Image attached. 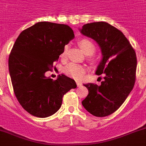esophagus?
<instances>
[{"label": "esophagus", "instance_id": "1", "mask_svg": "<svg viewBox=\"0 0 146 146\" xmlns=\"http://www.w3.org/2000/svg\"><path fill=\"white\" fill-rule=\"evenodd\" d=\"M76 84H77V86H82V84L80 83V81H76Z\"/></svg>", "mask_w": 146, "mask_h": 146}]
</instances>
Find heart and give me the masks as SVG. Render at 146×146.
I'll return each instance as SVG.
<instances>
[{"mask_svg": "<svg viewBox=\"0 0 146 146\" xmlns=\"http://www.w3.org/2000/svg\"><path fill=\"white\" fill-rule=\"evenodd\" d=\"M79 45L82 48V50H84V52L89 55V60L92 62L96 61V58L94 56L93 53L96 51V44H94L91 39L87 38H84L80 39L79 42ZM67 49H68V46L66 45L64 47V48L62 50V53L60 54V59L62 60H65L67 56ZM64 72L67 75L70 76L72 78H74V79H80V78L84 76V74L86 73V66H83V65L77 64V63H74L72 62L70 64H68V66H66L64 68Z\"/></svg>", "mask_w": 146, "mask_h": 146, "instance_id": "b5f03b06", "label": "heart"}]
</instances>
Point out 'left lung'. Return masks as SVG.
Wrapping results in <instances>:
<instances>
[{"instance_id": "obj_1", "label": "left lung", "mask_w": 146, "mask_h": 146, "mask_svg": "<svg viewBox=\"0 0 146 146\" xmlns=\"http://www.w3.org/2000/svg\"><path fill=\"white\" fill-rule=\"evenodd\" d=\"M80 33L101 48L102 59L96 74H104L101 85L84 84L89 94L82 104L95 116H107L121 107L133 90L137 62L135 50L121 31L107 22L84 25Z\"/></svg>"}]
</instances>
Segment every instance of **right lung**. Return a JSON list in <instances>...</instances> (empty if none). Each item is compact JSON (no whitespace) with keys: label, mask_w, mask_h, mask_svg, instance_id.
I'll use <instances>...</instances> for the list:
<instances>
[{"label":"right lung","mask_w":146,"mask_h":146,"mask_svg":"<svg viewBox=\"0 0 146 146\" xmlns=\"http://www.w3.org/2000/svg\"><path fill=\"white\" fill-rule=\"evenodd\" d=\"M74 37L68 25L40 21L17 38L9 56V74L19 104L31 115L46 118L54 114L65 94L77 87L75 81L64 74L55 80L44 74Z\"/></svg>","instance_id":"add662e5"}]
</instances>
